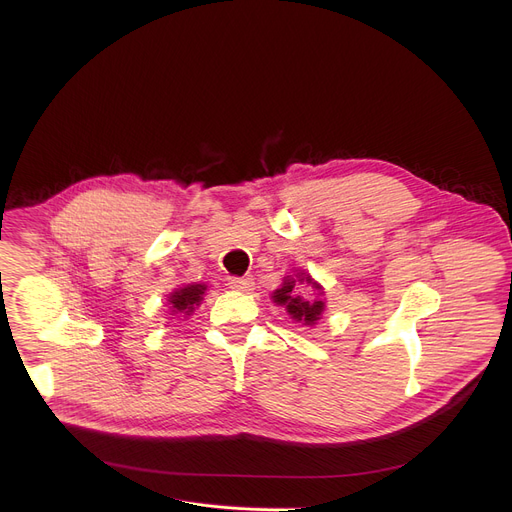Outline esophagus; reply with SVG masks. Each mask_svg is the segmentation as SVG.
<instances>
[{"label": "esophagus", "instance_id": "obj_1", "mask_svg": "<svg viewBox=\"0 0 512 512\" xmlns=\"http://www.w3.org/2000/svg\"><path fill=\"white\" fill-rule=\"evenodd\" d=\"M229 287L237 291H249L253 287L251 277H229Z\"/></svg>", "mask_w": 512, "mask_h": 512}]
</instances>
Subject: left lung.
I'll return each mask as SVG.
<instances>
[{
	"instance_id": "left-lung-1",
	"label": "left lung",
	"mask_w": 512,
	"mask_h": 512,
	"mask_svg": "<svg viewBox=\"0 0 512 512\" xmlns=\"http://www.w3.org/2000/svg\"><path fill=\"white\" fill-rule=\"evenodd\" d=\"M304 279L308 283H312V287L318 289V285L312 281L310 275H304ZM273 300H275V304L285 306V310L289 312L291 318L298 322H304V324H316L320 320V314L324 312V302L310 300V298L302 296V291L296 287V279L289 275L283 279V285L273 291Z\"/></svg>"
}]
</instances>
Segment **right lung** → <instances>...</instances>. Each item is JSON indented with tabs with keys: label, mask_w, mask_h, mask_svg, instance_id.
<instances>
[{
	"label": "right lung",
	"mask_w": 512,
	"mask_h": 512,
	"mask_svg": "<svg viewBox=\"0 0 512 512\" xmlns=\"http://www.w3.org/2000/svg\"><path fill=\"white\" fill-rule=\"evenodd\" d=\"M204 289H206L204 285L196 283V285H186V287L174 291V294L170 296V302H172L174 312H176V314L180 312V314H186V316H188V314L194 310V306L200 304Z\"/></svg>",
	"instance_id": "right-lung-1"
}]
</instances>
